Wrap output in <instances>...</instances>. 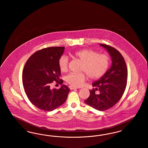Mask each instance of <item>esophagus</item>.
<instances>
[{
	"instance_id": "esophagus-1",
	"label": "esophagus",
	"mask_w": 148,
	"mask_h": 148,
	"mask_svg": "<svg viewBox=\"0 0 148 148\" xmlns=\"http://www.w3.org/2000/svg\"><path fill=\"white\" fill-rule=\"evenodd\" d=\"M69 88H70V90H73V89H77V88H78L76 87H73V86H70Z\"/></svg>"
}]
</instances>
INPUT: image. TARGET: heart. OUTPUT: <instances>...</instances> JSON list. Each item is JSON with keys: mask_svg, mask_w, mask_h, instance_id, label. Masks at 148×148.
<instances>
[{"mask_svg": "<svg viewBox=\"0 0 148 148\" xmlns=\"http://www.w3.org/2000/svg\"><path fill=\"white\" fill-rule=\"evenodd\" d=\"M73 56L82 62L81 71L85 72L89 78L92 80L101 78L108 70L110 58L107 55L99 54L98 52L93 49L84 48L75 51ZM58 64L61 72H66L69 64L67 56L65 55L61 56L58 59ZM85 73H70L66 76L65 81L72 86H81L86 79Z\"/></svg>", "mask_w": 148, "mask_h": 148, "instance_id": "heart-1", "label": "heart"}]
</instances>
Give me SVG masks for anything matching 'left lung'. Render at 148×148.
Returning <instances> with one entry per match:
<instances>
[{"label": "left lung", "mask_w": 148, "mask_h": 148, "mask_svg": "<svg viewBox=\"0 0 148 148\" xmlns=\"http://www.w3.org/2000/svg\"><path fill=\"white\" fill-rule=\"evenodd\" d=\"M100 45L109 52L112 66L99 80L93 82L92 86L96 88L90 90V95L85 102L94 109L105 111L113 107L123 95L127 70L124 58L118 50L106 44Z\"/></svg>", "instance_id": "8db88e82"}]
</instances>
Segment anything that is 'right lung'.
Returning a JSON list of instances; mask_svg holds the SVG:
<instances>
[{"instance_id":"1","label":"right lung","mask_w":148,"mask_h":148,"mask_svg":"<svg viewBox=\"0 0 148 148\" xmlns=\"http://www.w3.org/2000/svg\"><path fill=\"white\" fill-rule=\"evenodd\" d=\"M64 47H48L36 51L25 63L22 73L24 88L29 100L38 109L51 111L61 106L67 100L70 90L62 85L59 89L51 88L56 81L63 80L58 61Z\"/></svg>"}]
</instances>
